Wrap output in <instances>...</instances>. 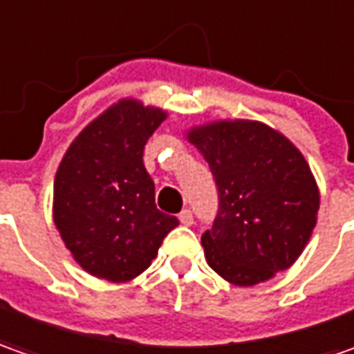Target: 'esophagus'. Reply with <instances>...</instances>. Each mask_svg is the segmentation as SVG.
Wrapping results in <instances>:
<instances>
[{"label": "esophagus", "instance_id": "1", "mask_svg": "<svg viewBox=\"0 0 354 354\" xmlns=\"http://www.w3.org/2000/svg\"><path fill=\"white\" fill-rule=\"evenodd\" d=\"M178 219H180V223H182V225H186V227L194 225V214H192L189 209H182L180 215H178Z\"/></svg>", "mask_w": 354, "mask_h": 354}]
</instances>
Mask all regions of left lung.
Listing matches in <instances>:
<instances>
[{
    "label": "left lung",
    "mask_w": 354,
    "mask_h": 354,
    "mask_svg": "<svg viewBox=\"0 0 354 354\" xmlns=\"http://www.w3.org/2000/svg\"><path fill=\"white\" fill-rule=\"evenodd\" d=\"M219 207L201 235L207 264L237 286H254L290 268L310 241L319 192L290 140L259 121H217L192 129Z\"/></svg>",
    "instance_id": "obj_1"
}]
</instances>
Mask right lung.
<instances>
[{
    "label": "right lung",
    "mask_w": 354,
    "mask_h": 354,
    "mask_svg": "<svg viewBox=\"0 0 354 354\" xmlns=\"http://www.w3.org/2000/svg\"><path fill=\"white\" fill-rule=\"evenodd\" d=\"M166 119L156 107L123 100L70 145L55 178V225L84 270L125 282L151 266L178 225L154 203L142 151Z\"/></svg>",
    "instance_id": "1"
}]
</instances>
